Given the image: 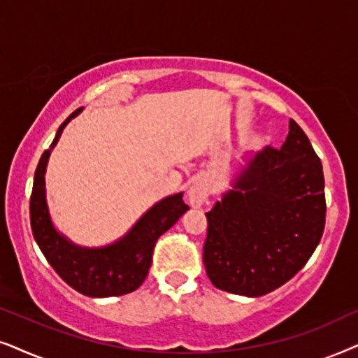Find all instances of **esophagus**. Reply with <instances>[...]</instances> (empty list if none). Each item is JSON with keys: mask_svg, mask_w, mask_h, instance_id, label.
Masks as SVG:
<instances>
[{"mask_svg": "<svg viewBox=\"0 0 358 358\" xmlns=\"http://www.w3.org/2000/svg\"><path fill=\"white\" fill-rule=\"evenodd\" d=\"M209 193H211V185L206 178L203 176H198L196 180L192 183V187L188 189V198H189V204L193 208H199L203 206L204 203L208 201Z\"/></svg>", "mask_w": 358, "mask_h": 358, "instance_id": "1", "label": "esophagus"}]
</instances>
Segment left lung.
Segmentation results:
<instances>
[{
  "mask_svg": "<svg viewBox=\"0 0 358 358\" xmlns=\"http://www.w3.org/2000/svg\"><path fill=\"white\" fill-rule=\"evenodd\" d=\"M206 217L203 262L219 289L264 296L306 265L322 237L326 196L321 160L293 119L283 145L250 155Z\"/></svg>",
  "mask_w": 358,
  "mask_h": 358,
  "instance_id": "8db88e82",
  "label": "left lung"
}]
</instances>
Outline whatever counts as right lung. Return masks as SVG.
Here are the masks:
<instances>
[{
  "mask_svg": "<svg viewBox=\"0 0 358 358\" xmlns=\"http://www.w3.org/2000/svg\"><path fill=\"white\" fill-rule=\"evenodd\" d=\"M80 113L82 108L60 124L54 142L42 154L36 169L29 206L32 234L52 268L76 292L90 298L121 296L144 283L157 239L189 208L183 201V193L170 194L147 209L121 239L103 247H82L57 231L45 198L47 162L66 124Z\"/></svg>",
  "mask_w": 358,
  "mask_h": 358,
  "instance_id": "right-lung-1",
  "label": "right lung"
}]
</instances>
